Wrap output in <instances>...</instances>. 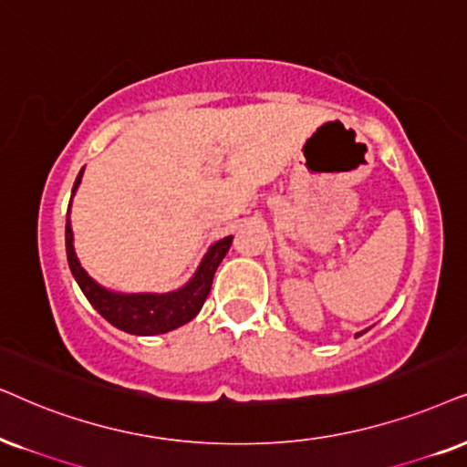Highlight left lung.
Listing matches in <instances>:
<instances>
[{"instance_id":"1","label":"left lung","mask_w":467,"mask_h":467,"mask_svg":"<svg viewBox=\"0 0 467 467\" xmlns=\"http://www.w3.org/2000/svg\"><path fill=\"white\" fill-rule=\"evenodd\" d=\"M358 336H359V334H358Z\"/></svg>"}]
</instances>
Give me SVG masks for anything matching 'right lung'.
I'll return each mask as SVG.
<instances>
[{
    "instance_id": "obj_1",
    "label": "right lung",
    "mask_w": 467,
    "mask_h": 467,
    "mask_svg": "<svg viewBox=\"0 0 467 467\" xmlns=\"http://www.w3.org/2000/svg\"><path fill=\"white\" fill-rule=\"evenodd\" d=\"M81 174H84V170L77 176L73 192L81 182ZM230 244H233V237H223L222 241L211 245V250L206 252L202 263H200L196 275L185 286L179 288V291L165 295H120L105 291L103 286H99L86 274L79 261H77L73 247V230H70V220L67 215V256L68 267L73 271L77 285L84 291L88 302L99 310V315L108 318L111 326L122 329V332L138 336L165 334L170 329L190 323L204 306L206 297H209L213 275L217 267H220L222 258L230 250Z\"/></svg>"
}]
</instances>
